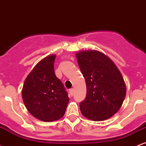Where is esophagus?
<instances>
[{"label":"esophagus","instance_id":"esophagus-1","mask_svg":"<svg viewBox=\"0 0 146 146\" xmlns=\"http://www.w3.org/2000/svg\"><path fill=\"white\" fill-rule=\"evenodd\" d=\"M69 94H70V96H73V94H74V89H73V88H72V89H69Z\"/></svg>","mask_w":146,"mask_h":146}]
</instances>
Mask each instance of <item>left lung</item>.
I'll return each mask as SVG.
<instances>
[{"instance_id":"1","label":"left lung","mask_w":146,"mask_h":146,"mask_svg":"<svg viewBox=\"0 0 146 146\" xmlns=\"http://www.w3.org/2000/svg\"><path fill=\"white\" fill-rule=\"evenodd\" d=\"M76 56L86 85V98L80 105L82 114L95 121L111 118L122 106L126 95L121 72L100 51L82 50Z\"/></svg>"}]
</instances>
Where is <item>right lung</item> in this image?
<instances>
[{
  "instance_id": "right-lung-1",
  "label": "right lung",
  "mask_w": 146,
  "mask_h": 146,
  "mask_svg": "<svg viewBox=\"0 0 146 146\" xmlns=\"http://www.w3.org/2000/svg\"><path fill=\"white\" fill-rule=\"evenodd\" d=\"M56 55L40 60L25 78L22 98L28 111L40 121L52 122L64 115L69 98L54 70Z\"/></svg>"
}]
</instances>
